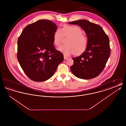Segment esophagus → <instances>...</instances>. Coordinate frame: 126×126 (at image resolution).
Masks as SVG:
<instances>
[{
  "label": "esophagus",
  "instance_id": "1",
  "mask_svg": "<svg viewBox=\"0 0 126 126\" xmlns=\"http://www.w3.org/2000/svg\"><path fill=\"white\" fill-rule=\"evenodd\" d=\"M68 58L67 57H66V56H65V55L64 56V60H67Z\"/></svg>",
  "mask_w": 126,
  "mask_h": 126
}]
</instances>
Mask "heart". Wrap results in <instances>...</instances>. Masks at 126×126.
<instances>
[{
    "label": "heart",
    "mask_w": 126,
    "mask_h": 126,
    "mask_svg": "<svg viewBox=\"0 0 126 126\" xmlns=\"http://www.w3.org/2000/svg\"><path fill=\"white\" fill-rule=\"evenodd\" d=\"M63 37H69L66 41L67 45H61L57 49L65 55L73 54L79 55L82 54L86 49L88 40L79 26L64 25L61 29H58L53 35L54 45H60Z\"/></svg>",
    "instance_id": "1"
}]
</instances>
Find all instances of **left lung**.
Wrapping results in <instances>:
<instances>
[{"label":"left lung","instance_id":"obj_1","mask_svg":"<svg viewBox=\"0 0 126 126\" xmlns=\"http://www.w3.org/2000/svg\"><path fill=\"white\" fill-rule=\"evenodd\" d=\"M68 24L80 26L88 38L87 47L84 53L72 58L74 64L70 67L71 71L78 78H95L102 71L110 56L109 37L100 25L88 20H78Z\"/></svg>","mask_w":126,"mask_h":126}]
</instances>
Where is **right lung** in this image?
<instances>
[{"mask_svg": "<svg viewBox=\"0 0 126 126\" xmlns=\"http://www.w3.org/2000/svg\"><path fill=\"white\" fill-rule=\"evenodd\" d=\"M57 26L51 21L42 19L26 26L18 38L17 58L25 74L36 82L50 78L63 55L53 45Z\"/></svg>", "mask_w": 126, "mask_h": 126, "instance_id": "add662e5", "label": "right lung"}]
</instances>
